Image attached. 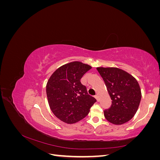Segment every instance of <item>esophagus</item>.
<instances>
[{"label":"esophagus","instance_id":"obj_1","mask_svg":"<svg viewBox=\"0 0 160 160\" xmlns=\"http://www.w3.org/2000/svg\"><path fill=\"white\" fill-rule=\"evenodd\" d=\"M95 98L97 99V101H99V96H98V95H96L95 96Z\"/></svg>","mask_w":160,"mask_h":160}]
</instances>
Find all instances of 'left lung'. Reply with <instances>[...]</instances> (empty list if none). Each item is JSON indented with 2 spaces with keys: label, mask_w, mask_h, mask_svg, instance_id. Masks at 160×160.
<instances>
[{
  "label": "left lung",
  "mask_w": 160,
  "mask_h": 160,
  "mask_svg": "<svg viewBox=\"0 0 160 160\" xmlns=\"http://www.w3.org/2000/svg\"><path fill=\"white\" fill-rule=\"evenodd\" d=\"M112 100L104 110L105 119L115 125H122L132 119L137 112L142 93L137 80L122 69L115 67H98Z\"/></svg>",
  "instance_id": "1"
}]
</instances>
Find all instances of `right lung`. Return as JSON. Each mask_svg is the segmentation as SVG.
Returning <instances> with one entry per match:
<instances>
[{
	"instance_id": "1",
	"label": "right lung",
	"mask_w": 160,
	"mask_h": 160,
	"mask_svg": "<svg viewBox=\"0 0 160 160\" xmlns=\"http://www.w3.org/2000/svg\"><path fill=\"white\" fill-rule=\"evenodd\" d=\"M91 67L74 61L58 68L46 86L49 107L57 118L67 123H75L88 115L96 99L88 95L81 77Z\"/></svg>"
}]
</instances>
